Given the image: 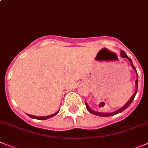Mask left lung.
Returning <instances> with one entry per match:
<instances>
[{
  "mask_svg": "<svg viewBox=\"0 0 148 148\" xmlns=\"http://www.w3.org/2000/svg\"><path fill=\"white\" fill-rule=\"evenodd\" d=\"M121 56H122L123 58H128V60H129V61H130V63H131V66H132V68H133L135 70V71H136V68H135V67H134V66L133 63H132V59H131L130 58H128V56H127V55H126V54H125V52H124V51H123V50L121 51ZM136 76H137V78H138V74H137V72H136ZM136 91H135V93H134V95H133V96H132V98H131V99H130V100L128 101L126 103H125V105L123 106V107H121V109H119V110H117V111H115V112H111V113H101V112H98L93 111V110H91V109L89 107H88V103H85V106H86V108H87V110H88V111H89L91 113V114H95V115L100 116V117H109V116H112V115H114V114H118V113H121V112H122L123 111H124V110H125V109H126L127 107H128V106L130 105L131 103H132V102L133 101L134 99L135 96H136V92H137V87H138V79H136Z\"/></svg>",
  "mask_w": 148,
  "mask_h": 148,
  "instance_id": "1",
  "label": "left lung"
}]
</instances>
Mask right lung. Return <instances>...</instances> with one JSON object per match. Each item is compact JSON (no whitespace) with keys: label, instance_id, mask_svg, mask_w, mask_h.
I'll return each instance as SVG.
<instances>
[{"label":"right lung","instance_id":"1","mask_svg":"<svg viewBox=\"0 0 148 148\" xmlns=\"http://www.w3.org/2000/svg\"><path fill=\"white\" fill-rule=\"evenodd\" d=\"M58 112H59V111L57 112H56V113H55V114H51V115H49V116H45V117H36V116L30 115V114H28V116H29V117H30V118H34V119H37V120H47V119H49V118H52V117H53V116L56 115V114H57Z\"/></svg>","mask_w":148,"mask_h":148}]
</instances>
